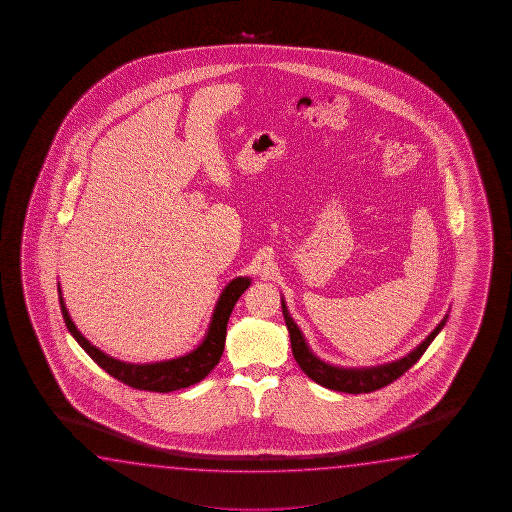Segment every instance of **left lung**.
<instances>
[{
    "instance_id": "8db88e82",
    "label": "left lung",
    "mask_w": 512,
    "mask_h": 512,
    "mask_svg": "<svg viewBox=\"0 0 512 512\" xmlns=\"http://www.w3.org/2000/svg\"><path fill=\"white\" fill-rule=\"evenodd\" d=\"M283 315H285L286 328L290 333V342H292V353H294L295 362L303 369L308 378L313 382L319 383L326 389L338 390V392H347V394H364V392H373V390L383 389L389 383L398 380L399 376L407 373L412 365L423 356L432 340L437 337V333L444 328L446 319L444 317L437 328H435L428 337L419 344V346L410 351L407 356L399 358L396 362L390 364L376 365V367H364V369H342L335 365L326 364L313 355L310 347L304 340L303 333L297 328L294 319L286 310L285 301H281Z\"/></svg>"
}]
</instances>
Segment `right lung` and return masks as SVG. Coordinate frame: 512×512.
Returning a JSON list of instances; mask_svg holds the SVG:
<instances>
[{"label": "right lung", "mask_w": 512, "mask_h": 512, "mask_svg": "<svg viewBox=\"0 0 512 512\" xmlns=\"http://www.w3.org/2000/svg\"><path fill=\"white\" fill-rule=\"evenodd\" d=\"M249 285H251V279L236 278L224 288L211 317L208 335L204 337L197 349H193L188 355L166 360V362H156V364H127V362L116 360L113 356L105 355L104 351L93 346L71 321L70 313L66 310V304L62 299L61 286H59V303H61L62 317L71 335L87 355L104 369L105 373L111 374L118 382L125 383L132 389L172 392L204 380L213 371V367L220 362V356L224 353V344H226L227 321L231 317L234 304Z\"/></svg>", "instance_id": "1"}]
</instances>
